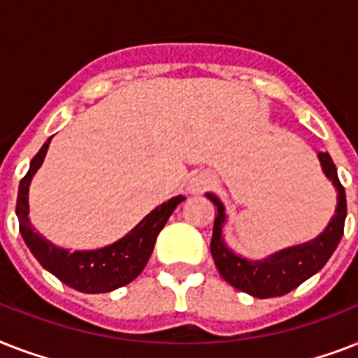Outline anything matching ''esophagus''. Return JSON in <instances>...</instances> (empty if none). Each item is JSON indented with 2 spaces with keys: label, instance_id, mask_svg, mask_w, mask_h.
<instances>
[{
  "label": "esophagus",
  "instance_id": "34e87169",
  "mask_svg": "<svg viewBox=\"0 0 358 358\" xmlns=\"http://www.w3.org/2000/svg\"><path fill=\"white\" fill-rule=\"evenodd\" d=\"M208 185H210V182H208L206 176H193L189 180V184H187V191H189L191 195H199V193L206 189Z\"/></svg>",
  "mask_w": 358,
  "mask_h": 358
}]
</instances>
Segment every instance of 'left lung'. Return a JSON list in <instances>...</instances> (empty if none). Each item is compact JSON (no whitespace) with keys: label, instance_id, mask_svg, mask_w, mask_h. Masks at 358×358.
Instances as JSON below:
<instances>
[{"label":"left lung","instance_id":"obj_1","mask_svg":"<svg viewBox=\"0 0 358 358\" xmlns=\"http://www.w3.org/2000/svg\"><path fill=\"white\" fill-rule=\"evenodd\" d=\"M317 157L322 163L323 173L333 182L336 193H338L336 195L338 202H336L333 219L329 221L325 230L317 238L273 252L264 260H247L227 247L223 239V224L227 221L223 202L213 193H206L208 199L217 206V217L213 221L212 243H210L213 262H215L221 277L229 284H232L234 288L241 289L252 297H260V299L280 297L305 282L306 278L316 275L327 264L334 249L338 247L340 239L344 236V223L345 215H348L345 189L344 185L340 184L336 165L327 152H320Z\"/></svg>","mask_w":358,"mask_h":358}]
</instances>
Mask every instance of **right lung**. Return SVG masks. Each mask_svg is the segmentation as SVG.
<instances>
[{
	"instance_id": "1",
	"label": "right lung",
	"mask_w": 358,
	"mask_h": 358,
	"mask_svg": "<svg viewBox=\"0 0 358 358\" xmlns=\"http://www.w3.org/2000/svg\"><path fill=\"white\" fill-rule=\"evenodd\" d=\"M52 137L42 145L33 159L29 171L25 174L18 187V201H16V215H18L20 234L25 245L29 247L36 260L41 262L44 269L55 275L70 288L83 292V294H106L126 286L145 269L146 262L150 258L157 234L167 223L174 208L185 201L184 196H173L171 201L163 202L162 206L152 210L129 234L115 241L113 245L102 247L96 250H74L69 252L61 249L46 238H42L29 221V184L38 167L46 157L48 146Z\"/></svg>"
}]
</instances>
